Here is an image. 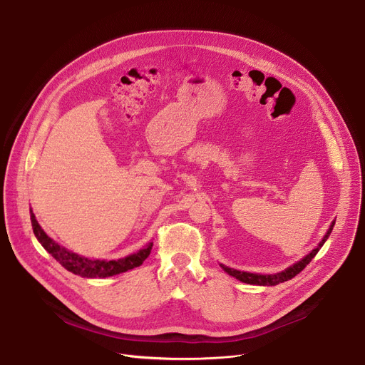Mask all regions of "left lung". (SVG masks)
Wrapping results in <instances>:
<instances>
[{
	"label": "left lung",
	"instance_id": "1",
	"mask_svg": "<svg viewBox=\"0 0 365 365\" xmlns=\"http://www.w3.org/2000/svg\"><path fill=\"white\" fill-rule=\"evenodd\" d=\"M333 226H334V222L330 225L327 233L324 235V237L322 239V242H320L317 248L312 250V251H311L308 255H305L301 261L295 262L294 265L287 267L286 270H283V272H280V273H276V274H257V273H247V272H239V270H235V269H229V267H226V265H223V264H220V267H222V269H223L227 274L236 277L237 280L244 282V283L258 284V286H276V284H279V283H283V282H286V280L294 279L297 274H299V273L305 269V267L311 262V259H312L315 255H317V252L320 251V248L324 245V242L327 240V237L330 236V233H331V230H333Z\"/></svg>",
	"mask_w": 365,
	"mask_h": 365
}]
</instances>
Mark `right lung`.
<instances>
[{
  "instance_id": "right-lung-1",
  "label": "right lung",
  "mask_w": 365,
  "mask_h": 365,
  "mask_svg": "<svg viewBox=\"0 0 365 365\" xmlns=\"http://www.w3.org/2000/svg\"><path fill=\"white\" fill-rule=\"evenodd\" d=\"M31 222H32L34 233H35L36 239L39 240V244L48 252H50L64 267L66 270L71 272L73 274H78V276L88 277V279H95V277L104 279V277L115 276L120 273H125L128 270H132L147 259L153 250V244H150L145 248H142L140 251H138L136 254L128 255V257L120 258V259H111V261L89 259V258L81 257L75 252H71V251L60 247L56 240H53L42 230L32 210H31Z\"/></svg>"
}]
</instances>
